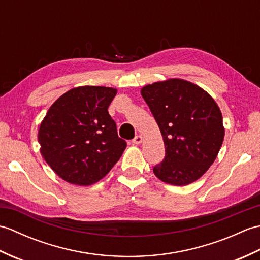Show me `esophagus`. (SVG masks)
<instances>
[{"mask_svg":"<svg viewBox=\"0 0 260 260\" xmlns=\"http://www.w3.org/2000/svg\"><path fill=\"white\" fill-rule=\"evenodd\" d=\"M142 141H143V137H142L141 135H136V136L134 137L133 143H134V144H141Z\"/></svg>","mask_w":260,"mask_h":260,"instance_id":"34e87169","label":"esophagus"}]
</instances>
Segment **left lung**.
Masks as SVG:
<instances>
[{
    "label": "left lung",
    "instance_id": "8db88e82",
    "mask_svg": "<svg viewBox=\"0 0 260 260\" xmlns=\"http://www.w3.org/2000/svg\"><path fill=\"white\" fill-rule=\"evenodd\" d=\"M141 93L165 145V157L154 167V174L178 186L200 179L217 158L224 137L217 103L201 87L179 78L146 85Z\"/></svg>",
    "mask_w": 260,
    "mask_h": 260
}]
</instances>
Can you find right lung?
<instances>
[{
	"instance_id": "add662e5",
	"label": "right lung",
	"mask_w": 260,
	"mask_h": 260,
	"mask_svg": "<svg viewBox=\"0 0 260 260\" xmlns=\"http://www.w3.org/2000/svg\"><path fill=\"white\" fill-rule=\"evenodd\" d=\"M117 89L81 86L64 92L49 108L38 140L45 161L60 178L75 185L102 180L126 148L108 106Z\"/></svg>"
}]
</instances>
